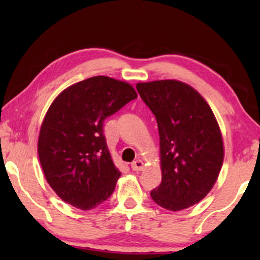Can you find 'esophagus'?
Segmentation results:
<instances>
[{"mask_svg": "<svg viewBox=\"0 0 260 260\" xmlns=\"http://www.w3.org/2000/svg\"><path fill=\"white\" fill-rule=\"evenodd\" d=\"M143 168H144V163L140 158L131 163V169H133L134 172H140V170H143Z\"/></svg>", "mask_w": 260, "mask_h": 260, "instance_id": "obj_1", "label": "esophagus"}]
</instances>
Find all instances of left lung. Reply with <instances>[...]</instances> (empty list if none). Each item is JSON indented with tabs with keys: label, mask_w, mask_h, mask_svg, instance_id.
<instances>
[{
	"label": "left lung",
	"mask_w": 260,
	"mask_h": 260,
	"mask_svg": "<svg viewBox=\"0 0 260 260\" xmlns=\"http://www.w3.org/2000/svg\"><path fill=\"white\" fill-rule=\"evenodd\" d=\"M136 88L157 120L162 182L150 191L161 207L176 212L209 193L223 162L218 122L207 102L177 80L138 83Z\"/></svg>",
	"instance_id": "left-lung-1"
}]
</instances>
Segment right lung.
I'll use <instances>...</instances> for the list:
<instances>
[{"label": "right lung", "mask_w": 260, "mask_h": 260, "mask_svg": "<svg viewBox=\"0 0 260 260\" xmlns=\"http://www.w3.org/2000/svg\"><path fill=\"white\" fill-rule=\"evenodd\" d=\"M137 98L130 84L98 76L72 85L49 106L38 152L59 198L88 211L111 197L120 172L104 136V120Z\"/></svg>", "instance_id": "right-lung-1"}]
</instances>
